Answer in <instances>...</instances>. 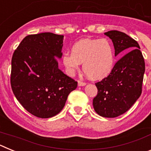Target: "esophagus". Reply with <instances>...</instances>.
<instances>
[{"mask_svg":"<svg viewBox=\"0 0 151 151\" xmlns=\"http://www.w3.org/2000/svg\"><path fill=\"white\" fill-rule=\"evenodd\" d=\"M78 85H79V86H84V85H86V83H85V82H82V81H81V80H78Z\"/></svg>","mask_w":151,"mask_h":151,"instance_id":"34e87169","label":"esophagus"}]
</instances>
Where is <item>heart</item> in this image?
Wrapping results in <instances>:
<instances>
[{
    "label": "heart",
    "instance_id": "obj_1",
    "mask_svg": "<svg viewBox=\"0 0 151 151\" xmlns=\"http://www.w3.org/2000/svg\"><path fill=\"white\" fill-rule=\"evenodd\" d=\"M72 54L65 53L63 63L69 75H73L83 63L82 69L88 77L99 80L105 78L113 70L115 64V50L109 40L85 38L75 43Z\"/></svg>",
    "mask_w": 151,
    "mask_h": 151
}]
</instances>
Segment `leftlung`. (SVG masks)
Returning <instances> with one entry per match:
<instances>
[{
	"label": "left lung",
	"instance_id": "obj_1",
	"mask_svg": "<svg viewBox=\"0 0 151 151\" xmlns=\"http://www.w3.org/2000/svg\"><path fill=\"white\" fill-rule=\"evenodd\" d=\"M104 35L112 40L115 56L126 54L119 60L107 77L95 83L97 94L93 106L98 115L115 118L130 109L142 92L145 63L138 43L125 33L116 30Z\"/></svg>",
	"mask_w": 151,
	"mask_h": 151
}]
</instances>
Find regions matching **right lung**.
Instances as JSON below:
<instances>
[{
  "mask_svg": "<svg viewBox=\"0 0 151 151\" xmlns=\"http://www.w3.org/2000/svg\"><path fill=\"white\" fill-rule=\"evenodd\" d=\"M63 38L51 32L29 35L12 57V91L21 105L38 118L58 114L77 88L78 82L58 68Z\"/></svg>",
  "mask_w": 151,
  "mask_h": 151,
  "instance_id": "1",
  "label": "right lung"
}]
</instances>
